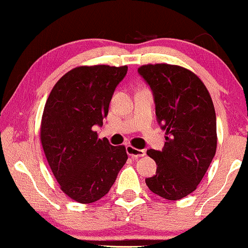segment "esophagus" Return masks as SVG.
Listing matches in <instances>:
<instances>
[{
    "label": "esophagus",
    "instance_id": "34e87169",
    "mask_svg": "<svg viewBox=\"0 0 248 248\" xmlns=\"http://www.w3.org/2000/svg\"><path fill=\"white\" fill-rule=\"evenodd\" d=\"M126 149H127L128 155L133 156V157H135V158L143 157V156H146V150H143V149H136V148H134L132 146H127Z\"/></svg>",
    "mask_w": 248,
    "mask_h": 248
}]
</instances>
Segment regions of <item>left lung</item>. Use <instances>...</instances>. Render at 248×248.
<instances>
[{"instance_id":"obj_1","label":"left lung","mask_w":248,"mask_h":248,"mask_svg":"<svg viewBox=\"0 0 248 248\" xmlns=\"http://www.w3.org/2000/svg\"><path fill=\"white\" fill-rule=\"evenodd\" d=\"M138 71L152 88L157 121L167 135L163 149L147 152L157 169L146 184L160 197L178 201L197 189L215 157L212 99L203 81L178 65L148 64Z\"/></svg>"}]
</instances>
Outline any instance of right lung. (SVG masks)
Listing matches in <instances>:
<instances>
[{"mask_svg":"<svg viewBox=\"0 0 248 248\" xmlns=\"http://www.w3.org/2000/svg\"><path fill=\"white\" fill-rule=\"evenodd\" d=\"M127 66H78L56 82L41 124V142L62 191L73 201L90 204L114 184L128 156L124 146L99 139L116 86Z\"/></svg>","mask_w":248,"mask_h":248,"instance_id":"right-lung-1","label":"right lung"}]
</instances>
